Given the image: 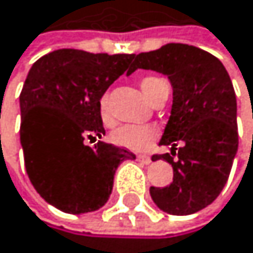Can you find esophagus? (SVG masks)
Masks as SVG:
<instances>
[{
  "mask_svg": "<svg viewBox=\"0 0 253 253\" xmlns=\"http://www.w3.org/2000/svg\"><path fill=\"white\" fill-rule=\"evenodd\" d=\"M136 160H138L139 163H143V164H150V163H152L150 157H147V155H138Z\"/></svg>",
  "mask_w": 253,
  "mask_h": 253,
  "instance_id": "esophagus-1",
  "label": "esophagus"
}]
</instances>
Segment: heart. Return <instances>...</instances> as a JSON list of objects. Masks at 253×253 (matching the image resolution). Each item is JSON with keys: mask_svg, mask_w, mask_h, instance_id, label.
Masks as SVG:
<instances>
[{"mask_svg": "<svg viewBox=\"0 0 253 253\" xmlns=\"http://www.w3.org/2000/svg\"><path fill=\"white\" fill-rule=\"evenodd\" d=\"M163 83V80L155 78V77H144L141 81H139V87H141L143 93L146 95V98L149 101H152V98L157 93L160 84ZM99 118L106 126L112 124V117L107 107V96L103 95L99 98ZM158 136V132L154 126H147V124H126L121 126V127L115 129L112 132L110 138L112 143L129 149V150H135V152H143L147 150L149 147H152V144L155 143V139Z\"/></svg>", "mask_w": 253, "mask_h": 253, "instance_id": "b5f03b06", "label": "heart"}]
</instances>
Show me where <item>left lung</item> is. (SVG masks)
I'll return each instance as SVG.
<instances>
[{
	"label": "left lung",
	"instance_id": "1",
	"mask_svg": "<svg viewBox=\"0 0 253 253\" xmlns=\"http://www.w3.org/2000/svg\"><path fill=\"white\" fill-rule=\"evenodd\" d=\"M136 69L160 72L173 89L170 117L160 141L172 146V155H154L172 164L173 181L150 187V197L168 213H195L220 195L238 150L237 96L230 77L216 56L178 42L135 55L130 74Z\"/></svg>",
	"mask_w": 253,
	"mask_h": 253
}]
</instances>
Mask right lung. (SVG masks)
<instances>
[{"label":"right lung","mask_w":253,"mask_h":253,"mask_svg":"<svg viewBox=\"0 0 253 253\" xmlns=\"http://www.w3.org/2000/svg\"><path fill=\"white\" fill-rule=\"evenodd\" d=\"M133 55L59 49L41 56L29 70L19 107V139L30 183L66 213L93 212L107 203L114 175L132 152L98 141L106 130L99 98L126 70Z\"/></svg>","instance_id":"right-lung-1"}]
</instances>
